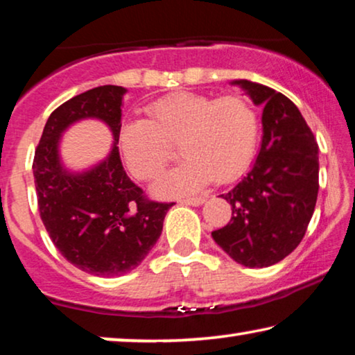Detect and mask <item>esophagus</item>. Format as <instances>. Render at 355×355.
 <instances>
[{"label":"esophagus","mask_w":355,"mask_h":355,"mask_svg":"<svg viewBox=\"0 0 355 355\" xmlns=\"http://www.w3.org/2000/svg\"><path fill=\"white\" fill-rule=\"evenodd\" d=\"M205 197H190V198H184V200H181L182 203H186V205H192V207H198V205H202V203H205Z\"/></svg>","instance_id":"34e87169"}]
</instances>
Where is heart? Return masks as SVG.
<instances>
[{"instance_id": "obj_1", "label": "heart", "mask_w": 355, "mask_h": 355, "mask_svg": "<svg viewBox=\"0 0 355 355\" xmlns=\"http://www.w3.org/2000/svg\"><path fill=\"white\" fill-rule=\"evenodd\" d=\"M258 114L243 96L214 99L174 92L147 107V120L123 125L120 147L126 166L139 181L160 178L179 146L184 162L157 184L160 195H182L214 179L227 184L248 168L258 142Z\"/></svg>"}]
</instances>
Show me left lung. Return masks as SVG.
<instances>
[{"mask_svg":"<svg viewBox=\"0 0 355 355\" xmlns=\"http://www.w3.org/2000/svg\"><path fill=\"white\" fill-rule=\"evenodd\" d=\"M264 104V136L253 168L230 192V223L213 230L216 243L246 267L286 258L304 237L318 192V146L297 107L267 86L235 81Z\"/></svg>","mask_w":355,"mask_h":355,"instance_id":"left-lung-1","label":"left lung"}]
</instances>
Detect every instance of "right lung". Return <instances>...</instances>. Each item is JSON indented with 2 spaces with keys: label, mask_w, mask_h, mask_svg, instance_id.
<instances>
[{
  "label": "right lung",
  "mask_w": 355,
  "mask_h": 355,
  "mask_svg": "<svg viewBox=\"0 0 355 355\" xmlns=\"http://www.w3.org/2000/svg\"><path fill=\"white\" fill-rule=\"evenodd\" d=\"M125 92L121 86L105 85L59 105L46 121L33 158L40 216L54 246L69 263L101 277L121 275L139 266L157 243L173 207L148 198L123 168L116 144ZM88 116L104 119L116 144L105 162L73 177L58 163V136Z\"/></svg>",
  "instance_id": "1"
}]
</instances>
